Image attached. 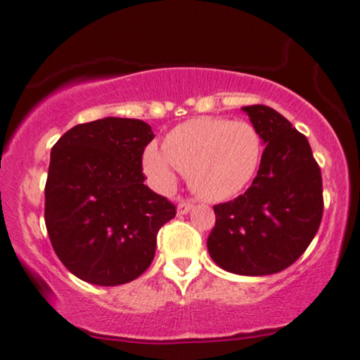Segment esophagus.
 Returning <instances> with one entry per match:
<instances>
[{"mask_svg": "<svg viewBox=\"0 0 360 360\" xmlns=\"http://www.w3.org/2000/svg\"><path fill=\"white\" fill-rule=\"evenodd\" d=\"M191 210H193V202L189 201H179V205H177V214H188Z\"/></svg>", "mask_w": 360, "mask_h": 360, "instance_id": "1", "label": "esophagus"}]
</instances>
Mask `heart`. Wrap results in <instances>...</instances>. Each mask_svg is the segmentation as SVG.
<instances>
[{
    "instance_id": "obj_1",
    "label": "heart",
    "mask_w": 360,
    "mask_h": 360,
    "mask_svg": "<svg viewBox=\"0 0 360 360\" xmlns=\"http://www.w3.org/2000/svg\"><path fill=\"white\" fill-rule=\"evenodd\" d=\"M162 149L150 146L142 161L158 188H171L179 169L198 196L224 201L243 191L257 174L263 142L246 120L198 117L172 129Z\"/></svg>"
}]
</instances>
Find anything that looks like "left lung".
Here are the masks:
<instances>
[{
  "instance_id": "1",
  "label": "left lung",
  "mask_w": 360,
  "mask_h": 360,
  "mask_svg": "<svg viewBox=\"0 0 360 360\" xmlns=\"http://www.w3.org/2000/svg\"><path fill=\"white\" fill-rule=\"evenodd\" d=\"M265 150L245 194L214 206L207 238L213 262L235 275L278 274L295 263L322 221V174L310 144L283 115L266 105L241 109Z\"/></svg>"
}]
</instances>
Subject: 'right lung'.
I'll list each match as a JSON object with an SVG mask.
<instances>
[{
	"label": "right lung",
	"instance_id": "obj_1",
	"mask_svg": "<svg viewBox=\"0 0 360 360\" xmlns=\"http://www.w3.org/2000/svg\"><path fill=\"white\" fill-rule=\"evenodd\" d=\"M149 124L105 117L65 132L50 155L45 223L56 257L77 278L115 287L154 259L158 233L174 205L144 184Z\"/></svg>",
	"mask_w": 360,
	"mask_h": 360
}]
</instances>
